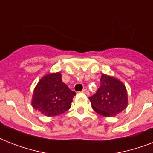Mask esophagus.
Instances as JSON below:
<instances>
[{
	"mask_svg": "<svg viewBox=\"0 0 153 153\" xmlns=\"http://www.w3.org/2000/svg\"><path fill=\"white\" fill-rule=\"evenodd\" d=\"M82 93L86 94H89V91L86 90V89H84V90H82Z\"/></svg>",
	"mask_w": 153,
	"mask_h": 153,
	"instance_id": "obj_1",
	"label": "esophagus"
}]
</instances>
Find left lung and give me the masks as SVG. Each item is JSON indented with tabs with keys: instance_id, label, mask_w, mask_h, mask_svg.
Instances as JSON below:
<instances>
[{
	"instance_id": "1",
	"label": "left lung",
	"mask_w": 153,
	"mask_h": 153,
	"mask_svg": "<svg viewBox=\"0 0 153 153\" xmlns=\"http://www.w3.org/2000/svg\"><path fill=\"white\" fill-rule=\"evenodd\" d=\"M94 110L102 116L114 117L128 106V94L125 84L114 76L102 74L101 86L89 98Z\"/></svg>"
}]
</instances>
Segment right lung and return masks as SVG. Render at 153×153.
Listing matches in <instances>:
<instances>
[{"instance_id":"add662e5","label":"right lung","mask_w":153,"mask_h":153,"mask_svg":"<svg viewBox=\"0 0 153 153\" xmlns=\"http://www.w3.org/2000/svg\"><path fill=\"white\" fill-rule=\"evenodd\" d=\"M75 94L62 82L60 72L49 73L42 77L35 87L32 105L45 116H57L71 108Z\"/></svg>"}]
</instances>
